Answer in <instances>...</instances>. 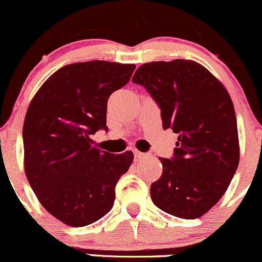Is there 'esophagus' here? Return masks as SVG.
<instances>
[{"instance_id": "obj_1", "label": "esophagus", "mask_w": 262, "mask_h": 262, "mask_svg": "<svg viewBox=\"0 0 262 262\" xmlns=\"http://www.w3.org/2000/svg\"><path fill=\"white\" fill-rule=\"evenodd\" d=\"M134 157H136V161H140L142 158H147L148 154L147 153H143V152H139V150H134Z\"/></svg>"}]
</instances>
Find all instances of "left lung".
<instances>
[{
    "instance_id": "left-lung-1",
    "label": "left lung",
    "mask_w": 262,
    "mask_h": 262,
    "mask_svg": "<svg viewBox=\"0 0 262 262\" xmlns=\"http://www.w3.org/2000/svg\"><path fill=\"white\" fill-rule=\"evenodd\" d=\"M133 82L158 103L163 129L178 134L174 157L159 158L163 172L150 186L153 203L180 219L203 216L224 196L240 162L230 94L193 60L147 62L137 69Z\"/></svg>"
}]
</instances>
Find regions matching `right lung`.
<instances>
[{"instance_id":"1","label":"right lung","mask_w":262,"mask_h":262,"mask_svg":"<svg viewBox=\"0 0 262 262\" xmlns=\"http://www.w3.org/2000/svg\"><path fill=\"white\" fill-rule=\"evenodd\" d=\"M136 65L94 60L55 71L30 101L25 117L24 167L49 213L82 227L112 210L115 186L133 163V152L93 147L90 136L106 129V103L130 79Z\"/></svg>"}]
</instances>
